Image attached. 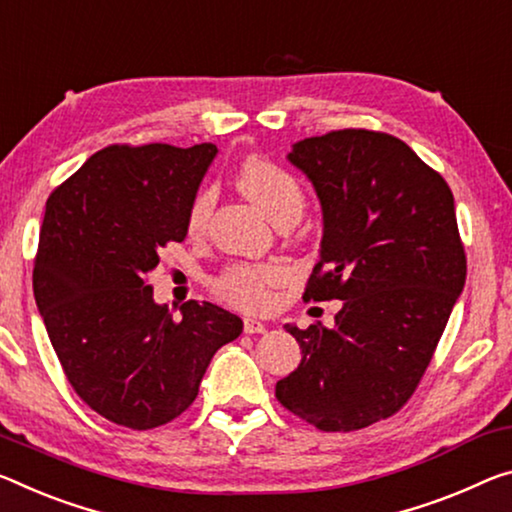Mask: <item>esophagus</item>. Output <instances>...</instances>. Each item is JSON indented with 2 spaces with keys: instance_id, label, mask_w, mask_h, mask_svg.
Wrapping results in <instances>:
<instances>
[{
  "instance_id": "34e87169",
  "label": "esophagus",
  "mask_w": 512,
  "mask_h": 512,
  "mask_svg": "<svg viewBox=\"0 0 512 512\" xmlns=\"http://www.w3.org/2000/svg\"><path fill=\"white\" fill-rule=\"evenodd\" d=\"M243 330H246L248 335H255V332H266V323H262L259 319H253V316H248V319H243Z\"/></svg>"
}]
</instances>
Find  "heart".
<instances>
[{
  "instance_id": "obj_1",
  "label": "heart",
  "mask_w": 512,
  "mask_h": 512,
  "mask_svg": "<svg viewBox=\"0 0 512 512\" xmlns=\"http://www.w3.org/2000/svg\"><path fill=\"white\" fill-rule=\"evenodd\" d=\"M237 189L262 212L269 221L282 216H298L303 209V191L287 170L266 159H246L234 177ZM212 214V193L202 191L193 200L189 212V230L200 232ZM282 280L278 266H234L221 280L223 294L243 307L269 305V289Z\"/></svg>"
}]
</instances>
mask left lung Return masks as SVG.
I'll use <instances>...</instances> for the list:
<instances>
[{
  "instance_id": "8db88e82",
  "label": "left lung",
  "mask_w": 512,
  "mask_h": 512,
  "mask_svg": "<svg viewBox=\"0 0 512 512\" xmlns=\"http://www.w3.org/2000/svg\"><path fill=\"white\" fill-rule=\"evenodd\" d=\"M287 161L323 214L305 298H337L342 310L330 328L287 323L303 360L275 396L319 431H358L410 399L465 287L456 202L442 175L389 134L312 136Z\"/></svg>"
}]
</instances>
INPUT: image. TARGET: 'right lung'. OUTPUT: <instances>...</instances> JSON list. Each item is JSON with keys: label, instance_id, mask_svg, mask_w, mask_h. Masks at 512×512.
Listing matches in <instances>:
<instances>
[{"label": "right lung", "instance_id": "right-lung-1", "mask_svg": "<svg viewBox=\"0 0 512 512\" xmlns=\"http://www.w3.org/2000/svg\"><path fill=\"white\" fill-rule=\"evenodd\" d=\"M216 145L95 152L45 205L34 296L75 392L104 419L148 431L196 401L214 353L243 321L189 300L180 319L152 296L159 250L182 243Z\"/></svg>", "mask_w": 512, "mask_h": 512}]
</instances>
